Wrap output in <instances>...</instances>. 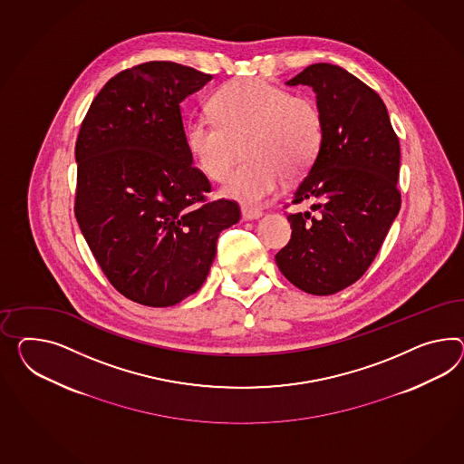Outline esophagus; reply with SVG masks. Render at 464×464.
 <instances>
[{"instance_id":"esophagus-1","label":"esophagus","mask_w":464,"mask_h":464,"mask_svg":"<svg viewBox=\"0 0 464 464\" xmlns=\"http://www.w3.org/2000/svg\"><path fill=\"white\" fill-rule=\"evenodd\" d=\"M261 210L249 208V207H242V218H244V220H257V218H261Z\"/></svg>"}]
</instances>
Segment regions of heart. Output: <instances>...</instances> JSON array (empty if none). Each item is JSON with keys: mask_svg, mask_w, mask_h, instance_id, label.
<instances>
[{"mask_svg": "<svg viewBox=\"0 0 464 464\" xmlns=\"http://www.w3.org/2000/svg\"><path fill=\"white\" fill-rule=\"evenodd\" d=\"M215 120L195 118L187 126V146L203 173L226 179L222 195L247 207L267 202L285 179L304 177L323 146V118L306 97H295L259 77L226 83L212 99Z\"/></svg>", "mask_w": 464, "mask_h": 464, "instance_id": "obj_1", "label": "heart"}]
</instances>
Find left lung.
Masks as SVG:
<instances>
[{"label": "left lung", "instance_id": "1", "mask_svg": "<svg viewBox=\"0 0 464 464\" xmlns=\"http://www.w3.org/2000/svg\"><path fill=\"white\" fill-rule=\"evenodd\" d=\"M285 85H308L323 118V146L295 191L311 211L287 215L291 240L276 254L285 279L328 296L358 281L401 210V146L381 95L332 63H313Z\"/></svg>", "mask_w": 464, "mask_h": 464}]
</instances>
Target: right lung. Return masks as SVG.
<instances>
[{
    "instance_id": "1",
    "label": "right lung",
    "mask_w": 464,
    "mask_h": 464,
    "mask_svg": "<svg viewBox=\"0 0 464 464\" xmlns=\"http://www.w3.org/2000/svg\"><path fill=\"white\" fill-rule=\"evenodd\" d=\"M212 75L146 62L97 94L75 144V217L109 283L153 308L202 287L237 203L205 202L210 183L187 146L179 104Z\"/></svg>"
}]
</instances>
